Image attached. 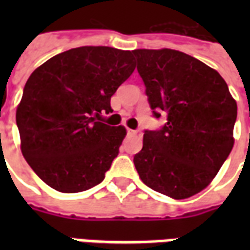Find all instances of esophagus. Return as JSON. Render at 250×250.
Returning <instances> with one entry per match:
<instances>
[{
	"label": "esophagus",
	"mask_w": 250,
	"mask_h": 250,
	"mask_svg": "<svg viewBox=\"0 0 250 250\" xmlns=\"http://www.w3.org/2000/svg\"><path fill=\"white\" fill-rule=\"evenodd\" d=\"M127 133H128V135H131V136H133V135H136L137 131H135V129H131V128H127Z\"/></svg>",
	"instance_id": "1"
}]
</instances>
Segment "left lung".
Returning a JSON list of instances; mask_svg holds the SVG:
<instances>
[{
	"label": "left lung",
	"instance_id": "1",
	"mask_svg": "<svg viewBox=\"0 0 250 250\" xmlns=\"http://www.w3.org/2000/svg\"><path fill=\"white\" fill-rule=\"evenodd\" d=\"M137 71L161 129L145 131L133 164L145 186L175 200L209 186L233 146L237 105L215 70L172 49H136Z\"/></svg>",
	"mask_w": 250,
	"mask_h": 250
}]
</instances>
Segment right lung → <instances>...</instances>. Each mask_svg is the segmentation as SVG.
<instances>
[{
    "label": "right lung",
    "mask_w": 250,
    "mask_h": 250,
    "mask_svg": "<svg viewBox=\"0 0 250 250\" xmlns=\"http://www.w3.org/2000/svg\"><path fill=\"white\" fill-rule=\"evenodd\" d=\"M135 70L132 53L82 46L57 54L31 74L17 109L25 161L53 189L76 193L97 186L119 153L123 125L100 121Z\"/></svg>",
    "instance_id": "add662e5"
}]
</instances>
